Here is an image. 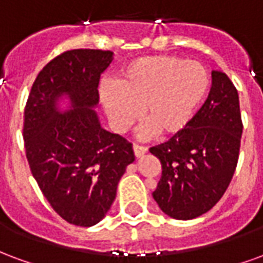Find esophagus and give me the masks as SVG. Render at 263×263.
Returning a JSON list of instances; mask_svg holds the SVG:
<instances>
[{"mask_svg":"<svg viewBox=\"0 0 263 263\" xmlns=\"http://www.w3.org/2000/svg\"><path fill=\"white\" fill-rule=\"evenodd\" d=\"M146 154V148L145 146H139V145H134V155L135 158H141Z\"/></svg>","mask_w":263,"mask_h":263,"instance_id":"34e87169","label":"esophagus"}]
</instances>
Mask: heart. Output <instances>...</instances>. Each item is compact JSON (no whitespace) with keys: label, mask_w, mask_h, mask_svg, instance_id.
<instances>
[{"label":"heart","mask_w":263,"mask_h":263,"mask_svg":"<svg viewBox=\"0 0 263 263\" xmlns=\"http://www.w3.org/2000/svg\"><path fill=\"white\" fill-rule=\"evenodd\" d=\"M210 88L201 63L176 56H146L117 74L114 86L101 91V104L112 129L124 134L141 117L138 135L173 137L192 122Z\"/></svg>","instance_id":"heart-1"}]
</instances>
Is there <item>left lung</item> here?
Wrapping results in <instances>:
<instances>
[{"label":"left lung","mask_w":263,"mask_h":263,"mask_svg":"<svg viewBox=\"0 0 263 263\" xmlns=\"http://www.w3.org/2000/svg\"><path fill=\"white\" fill-rule=\"evenodd\" d=\"M241 135L237 88L226 73L214 70L209 98L192 122L149 149L162 163L152 193L159 209L176 220H192L213 209L234 176Z\"/></svg>","instance_id":"8db88e82"}]
</instances>
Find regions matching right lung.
Instances as JSON below:
<instances>
[{
  "instance_id": "add662e5",
  "label": "right lung",
  "mask_w": 263,
  "mask_h": 263,
  "mask_svg": "<svg viewBox=\"0 0 263 263\" xmlns=\"http://www.w3.org/2000/svg\"><path fill=\"white\" fill-rule=\"evenodd\" d=\"M112 60L109 50L62 53L37 74L26 104L24 141L32 175L52 209L73 226L103 220L135 160L131 143L104 129L96 111L100 77Z\"/></svg>"
}]
</instances>
